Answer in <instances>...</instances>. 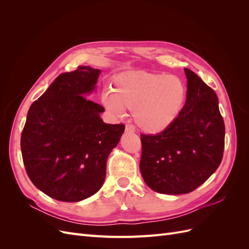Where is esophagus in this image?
<instances>
[{
  "instance_id": "1",
  "label": "esophagus",
  "mask_w": 249,
  "mask_h": 249,
  "mask_svg": "<svg viewBox=\"0 0 249 249\" xmlns=\"http://www.w3.org/2000/svg\"><path fill=\"white\" fill-rule=\"evenodd\" d=\"M125 132L126 133H134L135 132V126L133 124H126L125 125Z\"/></svg>"
}]
</instances>
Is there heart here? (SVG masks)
I'll list each match as a JSON object with an SVG mask.
<instances>
[{
  "instance_id": "obj_1",
  "label": "heart",
  "mask_w": 249,
  "mask_h": 249,
  "mask_svg": "<svg viewBox=\"0 0 249 249\" xmlns=\"http://www.w3.org/2000/svg\"><path fill=\"white\" fill-rule=\"evenodd\" d=\"M186 100L184 82L173 74L145 71H127L114 77L110 92L102 94V104L114 117L125 109L134 110V119L148 134L166 130L178 116Z\"/></svg>"
}]
</instances>
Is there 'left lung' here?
Returning <instances> with one entry per match:
<instances>
[{
    "mask_svg": "<svg viewBox=\"0 0 249 249\" xmlns=\"http://www.w3.org/2000/svg\"><path fill=\"white\" fill-rule=\"evenodd\" d=\"M187 77L185 106L166 130L141 135L140 171L156 192L177 195L192 192L219 166L225 127L218 97L196 73Z\"/></svg>",
    "mask_w": 249,
    "mask_h": 249,
    "instance_id": "1",
    "label": "left lung"
}]
</instances>
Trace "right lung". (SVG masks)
Listing matches in <instances>:
<instances>
[{"label":"right lung","instance_id":"right-lung-1","mask_svg":"<svg viewBox=\"0 0 249 249\" xmlns=\"http://www.w3.org/2000/svg\"><path fill=\"white\" fill-rule=\"evenodd\" d=\"M100 73L79 66L59 74L28 111L22 161L34 186L54 199L76 202L99 191L108 156L124 131L123 124H105V109L86 99Z\"/></svg>","mask_w":249,"mask_h":249}]
</instances>
